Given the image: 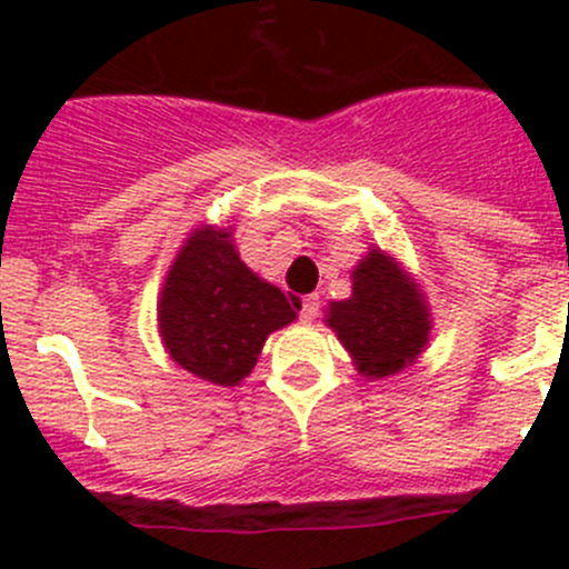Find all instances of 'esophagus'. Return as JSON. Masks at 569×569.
<instances>
[{
  "label": "esophagus",
  "instance_id": "1",
  "mask_svg": "<svg viewBox=\"0 0 569 569\" xmlns=\"http://www.w3.org/2000/svg\"><path fill=\"white\" fill-rule=\"evenodd\" d=\"M319 317V297H302L300 302V319L313 321Z\"/></svg>",
  "mask_w": 569,
  "mask_h": 569
}]
</instances>
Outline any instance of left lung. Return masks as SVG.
<instances>
[{
    "instance_id": "1",
    "label": "left lung",
    "mask_w": 569,
    "mask_h": 569,
    "mask_svg": "<svg viewBox=\"0 0 569 569\" xmlns=\"http://www.w3.org/2000/svg\"><path fill=\"white\" fill-rule=\"evenodd\" d=\"M327 325L366 377H388L421 355L429 313L421 295L388 256L371 250L352 274V297L332 302Z\"/></svg>"
}]
</instances>
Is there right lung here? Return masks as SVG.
<instances>
[{
	"label": "right lung",
	"mask_w": 569,
	"mask_h": 569,
	"mask_svg": "<svg viewBox=\"0 0 569 569\" xmlns=\"http://www.w3.org/2000/svg\"><path fill=\"white\" fill-rule=\"evenodd\" d=\"M283 291L239 261L231 233L200 228L178 252L159 302V330L173 360L214 386L248 377L272 330L295 321Z\"/></svg>",
	"instance_id": "obj_1"
}]
</instances>
